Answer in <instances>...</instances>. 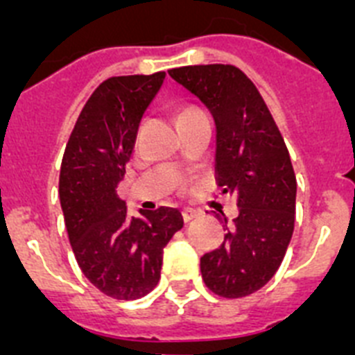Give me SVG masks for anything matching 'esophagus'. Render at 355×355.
<instances>
[{
  "mask_svg": "<svg viewBox=\"0 0 355 355\" xmlns=\"http://www.w3.org/2000/svg\"><path fill=\"white\" fill-rule=\"evenodd\" d=\"M181 215H183L184 222H190V220H193L197 215H199V211H197V209H193V208H184L183 211H181Z\"/></svg>",
  "mask_w": 355,
  "mask_h": 355,
  "instance_id": "1",
  "label": "esophagus"
}]
</instances>
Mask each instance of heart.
Instances as JSON below:
<instances>
[{
  "label": "heart",
  "instance_id": "heart-1",
  "mask_svg": "<svg viewBox=\"0 0 355 355\" xmlns=\"http://www.w3.org/2000/svg\"><path fill=\"white\" fill-rule=\"evenodd\" d=\"M193 112H199V108H196V106H181V108L178 110V119L187 117V115L193 114Z\"/></svg>",
  "mask_w": 355,
  "mask_h": 355
}]
</instances>
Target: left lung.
I'll return each mask as SVG.
<instances>
[{
  "instance_id": "obj_1",
  "label": "left lung",
  "mask_w": 355,
  "mask_h": 355,
  "mask_svg": "<svg viewBox=\"0 0 355 355\" xmlns=\"http://www.w3.org/2000/svg\"><path fill=\"white\" fill-rule=\"evenodd\" d=\"M168 74L211 112L216 183L238 205L222 245L200 258V274L215 295L247 297L274 277L293 234L297 180L290 153L261 94L238 67L187 65Z\"/></svg>"
}]
</instances>
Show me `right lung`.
<instances>
[{"label": "right lung", "instance_id": "1", "mask_svg": "<svg viewBox=\"0 0 355 355\" xmlns=\"http://www.w3.org/2000/svg\"><path fill=\"white\" fill-rule=\"evenodd\" d=\"M163 80L162 71L103 81L85 103L62 158L58 193L72 252L85 277L117 300L155 290L163 247L183 227L180 209L162 206L130 216L117 196L142 115Z\"/></svg>", "mask_w": 355, "mask_h": 355}]
</instances>
